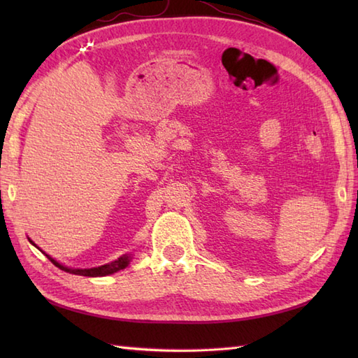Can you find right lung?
<instances>
[{
	"label": "right lung",
	"instance_id": "add662e5",
	"mask_svg": "<svg viewBox=\"0 0 358 358\" xmlns=\"http://www.w3.org/2000/svg\"><path fill=\"white\" fill-rule=\"evenodd\" d=\"M32 243V241H30ZM34 245V243H32ZM36 246V245H34ZM45 257L49 258V260L57 266V268H59L64 272H69V273H75V275H85V277H104V275H110V273H115L121 269L127 268L129 262H131V255H123L120 257L118 260L115 262H110L108 264H103V266H98V268H90V269H73V268H67V266L58 263L57 260H53V258L50 255L45 254Z\"/></svg>",
	"mask_w": 358,
	"mask_h": 358
}]
</instances>
